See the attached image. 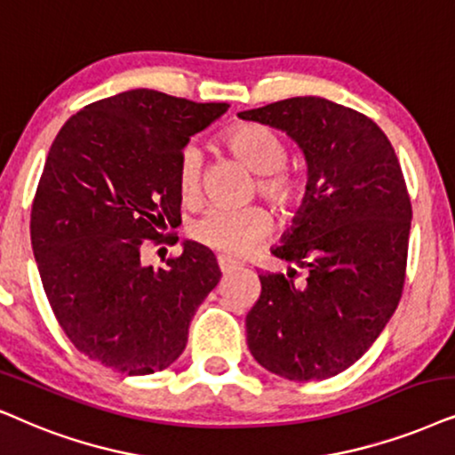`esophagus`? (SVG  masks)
<instances>
[{"label":"esophagus","mask_w":455,"mask_h":455,"mask_svg":"<svg viewBox=\"0 0 455 455\" xmlns=\"http://www.w3.org/2000/svg\"><path fill=\"white\" fill-rule=\"evenodd\" d=\"M217 263H220V269L223 271V274H228V271H232L234 267H238V261H234V259H229L226 255L217 257Z\"/></svg>","instance_id":"1"}]
</instances>
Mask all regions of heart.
Here are the masks:
<instances>
[{
    "mask_svg": "<svg viewBox=\"0 0 455 455\" xmlns=\"http://www.w3.org/2000/svg\"><path fill=\"white\" fill-rule=\"evenodd\" d=\"M228 150L246 164L252 173L261 175L257 181L259 192L274 203L282 213L297 209L305 196L303 177L284 169L288 150L284 140L274 129L257 123H238L223 133ZM200 169L203 155L196 146H188L177 164V188L184 200H194L200 192ZM271 217L261 206L249 209H211L194 221L192 238L226 255L240 257L251 252L267 238Z\"/></svg>",
    "mask_w": 455,
    "mask_h": 455,
    "instance_id": "obj_1",
    "label": "heart"
}]
</instances>
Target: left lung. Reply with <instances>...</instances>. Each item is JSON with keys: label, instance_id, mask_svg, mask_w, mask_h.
Instances as JSON below:
<instances>
[{"label": "left lung", "instance_id": "1", "mask_svg": "<svg viewBox=\"0 0 455 455\" xmlns=\"http://www.w3.org/2000/svg\"><path fill=\"white\" fill-rule=\"evenodd\" d=\"M303 152L307 188L274 255L307 269L261 274L246 343L265 370L307 382L340 374L374 345L405 282L411 204L391 141L362 112L300 96L238 112Z\"/></svg>", "mask_w": 455, "mask_h": 455}]
</instances>
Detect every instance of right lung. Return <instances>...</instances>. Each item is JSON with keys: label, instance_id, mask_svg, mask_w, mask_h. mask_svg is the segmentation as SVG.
I'll use <instances>...</instances> for the list:
<instances>
[{"label": "right lung", "instance_id": "add662e5", "mask_svg": "<svg viewBox=\"0 0 455 455\" xmlns=\"http://www.w3.org/2000/svg\"><path fill=\"white\" fill-rule=\"evenodd\" d=\"M228 104L132 90L87 104L47 152L31 244L58 323L76 349L129 376L169 368L198 305L221 278L198 242L155 269L146 240L181 223L177 164L194 133Z\"/></svg>", "mask_w": 455, "mask_h": 455}]
</instances>
